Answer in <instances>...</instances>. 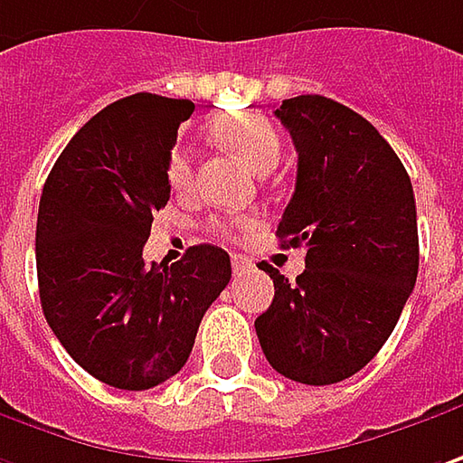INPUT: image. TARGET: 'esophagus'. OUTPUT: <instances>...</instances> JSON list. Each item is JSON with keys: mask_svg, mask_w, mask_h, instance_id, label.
<instances>
[{"mask_svg": "<svg viewBox=\"0 0 463 463\" xmlns=\"http://www.w3.org/2000/svg\"><path fill=\"white\" fill-rule=\"evenodd\" d=\"M231 264H232V271H235V274H241V271L251 269L253 267L251 259H249V256H243V253H232Z\"/></svg>", "mask_w": 463, "mask_h": 463, "instance_id": "esophagus-1", "label": "esophagus"}]
</instances>
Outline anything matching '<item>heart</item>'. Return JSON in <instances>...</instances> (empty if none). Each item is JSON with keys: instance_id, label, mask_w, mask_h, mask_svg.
I'll return each mask as SVG.
<instances>
[{"instance_id": "1", "label": "heart", "mask_w": 463, "mask_h": 463, "mask_svg": "<svg viewBox=\"0 0 463 463\" xmlns=\"http://www.w3.org/2000/svg\"><path fill=\"white\" fill-rule=\"evenodd\" d=\"M214 137L220 145H225L238 157H243L256 171H269L279 160V134L274 129L269 118L259 111H232L222 116L214 124ZM168 184L173 192H186L194 181V157L189 150H173L168 157ZM212 228L220 235H249L256 228L253 217H228V220H214Z\"/></svg>"}]
</instances>
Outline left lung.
Here are the masks:
<instances>
[{
  "label": "left lung",
  "mask_w": 463,
  "mask_h": 463,
  "mask_svg": "<svg viewBox=\"0 0 463 463\" xmlns=\"http://www.w3.org/2000/svg\"><path fill=\"white\" fill-rule=\"evenodd\" d=\"M274 116L298 150L277 235L306 246V269L290 282L261 264L274 300L253 326L274 371L329 386L386 345L417 282L412 181L371 121L332 98L298 95Z\"/></svg>",
  "instance_id": "1"
}]
</instances>
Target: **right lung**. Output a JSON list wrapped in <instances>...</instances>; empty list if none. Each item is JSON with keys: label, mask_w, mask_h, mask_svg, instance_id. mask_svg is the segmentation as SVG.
<instances>
[{"label": "right lung", "mask_w": 463, "mask_h": 463, "mask_svg": "<svg viewBox=\"0 0 463 463\" xmlns=\"http://www.w3.org/2000/svg\"><path fill=\"white\" fill-rule=\"evenodd\" d=\"M192 113V100L152 92L116 100L71 137L41 194L43 316L71 360L113 389L145 392L181 371L202 316L231 282V256L210 243L173 267L142 256Z\"/></svg>", "instance_id": "right-lung-1"}]
</instances>
